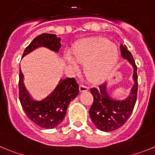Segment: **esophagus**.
<instances>
[{
    "label": "esophagus",
    "mask_w": 155,
    "mask_h": 155,
    "mask_svg": "<svg viewBox=\"0 0 155 155\" xmlns=\"http://www.w3.org/2000/svg\"><path fill=\"white\" fill-rule=\"evenodd\" d=\"M89 89V87H87V86L84 85V84H81L80 87H79V90H80L81 92H84V91H88Z\"/></svg>",
    "instance_id": "34e87169"
}]
</instances>
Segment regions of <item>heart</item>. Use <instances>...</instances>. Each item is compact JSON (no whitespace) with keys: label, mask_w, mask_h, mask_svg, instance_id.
Listing matches in <instances>:
<instances>
[{"label":"heart","mask_w":155,"mask_h":155,"mask_svg":"<svg viewBox=\"0 0 155 155\" xmlns=\"http://www.w3.org/2000/svg\"><path fill=\"white\" fill-rule=\"evenodd\" d=\"M71 52L72 57L70 54L65 57L68 65L77 71L78 64H84V74L93 83L106 78L120 57L117 46L103 37H91L78 41L72 46Z\"/></svg>","instance_id":"obj_1"}]
</instances>
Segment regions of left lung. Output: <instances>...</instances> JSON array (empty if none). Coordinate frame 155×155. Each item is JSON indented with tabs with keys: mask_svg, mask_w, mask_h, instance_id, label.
Returning a JSON list of instances; mask_svg holds the SVG:
<instances>
[{
	"mask_svg": "<svg viewBox=\"0 0 155 155\" xmlns=\"http://www.w3.org/2000/svg\"><path fill=\"white\" fill-rule=\"evenodd\" d=\"M122 57L127 60L134 69V85L129 96L124 100L113 99L108 93L107 83L91 88L94 102L90 108L89 115L95 127L104 132H110L120 128L130 116L137 95V66L131 53L125 45L120 46Z\"/></svg>",
	"mask_w": 155,
	"mask_h": 155,
	"instance_id": "left-lung-1",
	"label": "left lung"
}]
</instances>
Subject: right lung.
I'll list each match as a JSON object with an SVG mask.
<instances>
[{
	"label": "right lung",
	"mask_w": 155,
	"mask_h": 155,
	"mask_svg": "<svg viewBox=\"0 0 155 155\" xmlns=\"http://www.w3.org/2000/svg\"><path fill=\"white\" fill-rule=\"evenodd\" d=\"M61 39L54 34L43 33L37 36L25 48L22 57L39 47H46L58 53ZM19 99L22 109L30 120L44 129L57 127L65 117L68 105L79 93V86L74 78L61 79L57 87L46 98L34 99L24 84V75L19 71Z\"/></svg>",
	"instance_id": "1"
}]
</instances>
